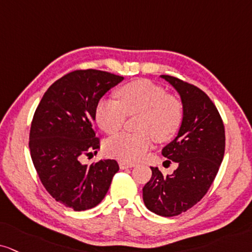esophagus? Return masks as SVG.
<instances>
[{
  "label": "esophagus",
  "instance_id": "1",
  "mask_svg": "<svg viewBox=\"0 0 252 252\" xmlns=\"http://www.w3.org/2000/svg\"><path fill=\"white\" fill-rule=\"evenodd\" d=\"M119 167H120V169L132 168V167H135V163H134V162H128V161L120 160V161H119Z\"/></svg>",
  "mask_w": 252,
  "mask_h": 252
}]
</instances>
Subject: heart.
I'll return each mask as SVG.
<instances>
[{"label":"heart","instance_id":"b5f03b06","mask_svg":"<svg viewBox=\"0 0 252 252\" xmlns=\"http://www.w3.org/2000/svg\"><path fill=\"white\" fill-rule=\"evenodd\" d=\"M119 101L104 98L95 107V121L107 134L123 128L126 116L140 113L139 133H121L105 145L111 157L126 161L141 159L151 148L153 138L166 141L175 134L182 123L183 106L178 98L168 95L157 84L139 79L121 86Z\"/></svg>","mask_w":252,"mask_h":252}]
</instances>
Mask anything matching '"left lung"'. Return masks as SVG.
I'll return each instance as SVG.
<instances>
[{"instance_id": "8db88e82", "label": "left lung", "mask_w": 252, "mask_h": 252, "mask_svg": "<svg viewBox=\"0 0 252 252\" xmlns=\"http://www.w3.org/2000/svg\"><path fill=\"white\" fill-rule=\"evenodd\" d=\"M160 77L176 90L183 106L178 135L162 148L163 157L178 168L163 175L151 167L142 198L151 212L170 217L187 212L206 195L224 157L225 133L219 111L202 90L175 77Z\"/></svg>"}]
</instances>
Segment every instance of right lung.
<instances>
[{
    "label": "right lung",
    "mask_w": 252,
    "mask_h": 252,
    "mask_svg": "<svg viewBox=\"0 0 252 252\" xmlns=\"http://www.w3.org/2000/svg\"><path fill=\"white\" fill-rule=\"evenodd\" d=\"M124 77L99 70H77L56 80L36 108L29 148L33 166L56 201L76 212L98 206L119 170L116 160L83 164L99 148L95 107Z\"/></svg>",
    "instance_id": "right-lung-1"
}]
</instances>
